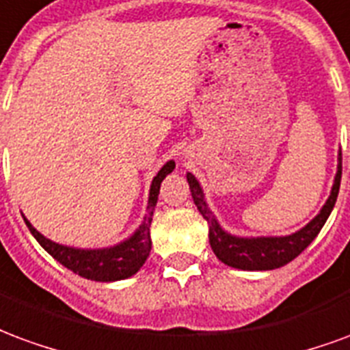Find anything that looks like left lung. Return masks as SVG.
Wrapping results in <instances>:
<instances>
[{"mask_svg": "<svg viewBox=\"0 0 350 350\" xmlns=\"http://www.w3.org/2000/svg\"><path fill=\"white\" fill-rule=\"evenodd\" d=\"M187 182H189L193 202L197 204L198 212L202 213V217L210 225V245H212L215 257L227 266L240 268V270H273V268H281V266H285L298 257L301 251L315 240V236L324 227V223H326L328 215L334 210L336 200H338L339 183H341V153H339L338 174H336V182L332 187V195L326 200L321 213L301 230L291 236H283V238H253V240H247V238H236V236L223 232L212 212L206 206L204 195H202V189L195 180V176L187 174Z\"/></svg>", "mask_w": 350, "mask_h": 350, "instance_id": "left-lung-1", "label": "left lung"}]
</instances>
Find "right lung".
<instances>
[{"mask_svg":"<svg viewBox=\"0 0 350 350\" xmlns=\"http://www.w3.org/2000/svg\"><path fill=\"white\" fill-rule=\"evenodd\" d=\"M174 170V161H168L165 167L161 168L159 174L153 178L152 189H150V202H148V215L142 221L135 234L131 236L127 242L120 243L110 250H72L65 247L59 243L50 242L41 232H37L31 223L27 219L26 225L29 232L35 236V240L41 243L44 250L49 251L57 262L64 264L75 273L82 278L92 279V281H118V279L131 278L133 273L140 270V266L146 262V258L152 250V238H150V225H152V215L157 204V195H159L161 182L165 176Z\"/></svg>","mask_w":350,"mask_h":350,"instance_id":"right-lung-1","label":"right lung"}]
</instances>
